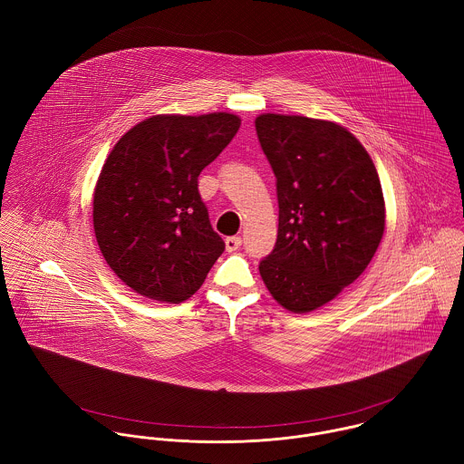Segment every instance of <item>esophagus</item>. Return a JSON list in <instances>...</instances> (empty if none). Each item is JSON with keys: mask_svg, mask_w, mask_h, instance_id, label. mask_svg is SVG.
<instances>
[{"mask_svg": "<svg viewBox=\"0 0 464 464\" xmlns=\"http://www.w3.org/2000/svg\"><path fill=\"white\" fill-rule=\"evenodd\" d=\"M241 246V237L239 236H232L225 239V248L227 252H236Z\"/></svg>", "mask_w": 464, "mask_h": 464, "instance_id": "esophagus-1", "label": "esophagus"}]
</instances>
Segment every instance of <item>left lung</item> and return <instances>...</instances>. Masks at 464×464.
<instances>
[{"instance_id":"8db88e82","label":"left lung","mask_w":464,"mask_h":464,"mask_svg":"<svg viewBox=\"0 0 464 464\" xmlns=\"http://www.w3.org/2000/svg\"><path fill=\"white\" fill-rule=\"evenodd\" d=\"M256 130L278 198L276 243L259 271L282 307L309 313L373 259L386 225L381 180L362 144L331 121L263 114Z\"/></svg>"}]
</instances>
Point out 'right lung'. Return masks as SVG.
Wrapping results in <instances>:
<instances>
[{
	"label": "right lung",
	"mask_w": 464,
	"mask_h": 464,
	"mask_svg": "<svg viewBox=\"0 0 464 464\" xmlns=\"http://www.w3.org/2000/svg\"><path fill=\"white\" fill-rule=\"evenodd\" d=\"M239 127L227 112L153 116L107 157L94 189V234L107 265L135 293L184 302L223 254L198 175Z\"/></svg>",
	"instance_id": "right-lung-1"
}]
</instances>
